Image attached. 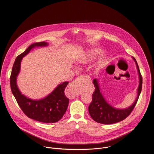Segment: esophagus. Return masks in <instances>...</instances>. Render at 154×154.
I'll list each match as a JSON object with an SVG mask.
<instances>
[{"label": "esophagus", "mask_w": 154, "mask_h": 154, "mask_svg": "<svg viewBox=\"0 0 154 154\" xmlns=\"http://www.w3.org/2000/svg\"><path fill=\"white\" fill-rule=\"evenodd\" d=\"M81 79V76L78 77L70 83L68 89V92L67 93V96L70 98H73L76 96V89L80 85Z\"/></svg>", "instance_id": "obj_1"}]
</instances>
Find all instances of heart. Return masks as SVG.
Wrapping results in <instances>:
<instances>
[{
	"label": "heart",
	"instance_id": "heart-1",
	"mask_svg": "<svg viewBox=\"0 0 154 154\" xmlns=\"http://www.w3.org/2000/svg\"><path fill=\"white\" fill-rule=\"evenodd\" d=\"M97 53H98V51H94L93 53H89L88 54H86L83 55L82 57H81L80 63L84 64L88 62L95 57L96 55L97 54Z\"/></svg>",
	"mask_w": 154,
	"mask_h": 154
}]
</instances>
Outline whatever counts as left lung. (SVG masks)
Returning a JSON list of instances; mask_svg holds the SVG:
<instances>
[{
    "label": "left lung",
    "instance_id": "obj_1",
    "mask_svg": "<svg viewBox=\"0 0 154 154\" xmlns=\"http://www.w3.org/2000/svg\"><path fill=\"white\" fill-rule=\"evenodd\" d=\"M133 59L136 64L139 76L137 96L134 103L129 107L125 109H118L109 105L106 101L101 93L97 79H94L93 83L95 87V91L92 95V101L89 106V114L94 121L103 124H112L117 123L126 118L134 109L141 91L143 79L137 63L134 57H133Z\"/></svg>",
    "mask_w": 154,
    "mask_h": 154
}]
</instances>
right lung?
I'll return each mask as SVG.
<instances>
[{
	"label": "right lung",
	"instance_id": "obj_1",
	"mask_svg": "<svg viewBox=\"0 0 154 154\" xmlns=\"http://www.w3.org/2000/svg\"><path fill=\"white\" fill-rule=\"evenodd\" d=\"M48 45V43L45 42L33 43L17 57L13 66L10 82L12 93L18 104L28 118L43 123H55L62 118L67 109L69 99L65 96L64 90L68 84V82L58 85L48 96L39 100H33L22 94L17 85V78L23 58L33 48Z\"/></svg>",
	"mask_w": 154,
	"mask_h": 154
}]
</instances>
